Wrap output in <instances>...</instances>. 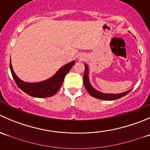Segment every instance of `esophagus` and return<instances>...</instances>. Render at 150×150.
Listing matches in <instances>:
<instances>
[{
	"mask_svg": "<svg viewBox=\"0 0 150 150\" xmlns=\"http://www.w3.org/2000/svg\"><path fill=\"white\" fill-rule=\"evenodd\" d=\"M85 58H86V56H84V55H81V57H79V59L81 60V61H83V60L85 59Z\"/></svg>",
	"mask_w": 150,
	"mask_h": 150,
	"instance_id": "34e87169",
	"label": "esophagus"
}]
</instances>
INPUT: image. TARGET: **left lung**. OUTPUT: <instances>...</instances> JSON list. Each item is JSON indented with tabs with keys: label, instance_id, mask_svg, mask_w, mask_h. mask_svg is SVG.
<instances>
[{
	"label": "left lung",
	"instance_id": "obj_1",
	"mask_svg": "<svg viewBox=\"0 0 150 150\" xmlns=\"http://www.w3.org/2000/svg\"><path fill=\"white\" fill-rule=\"evenodd\" d=\"M83 83L85 88H86V89L87 90V91L88 92V93L91 96H93V97L96 98V99H102V100H115V99H120V98L122 97V96H125V95L128 94L131 91V90H128L125 92H122L121 93H117V94H115V93H104L99 91L96 89H95L90 83V81H89L88 78V67L86 64H85Z\"/></svg>",
	"mask_w": 150,
	"mask_h": 150
}]
</instances>
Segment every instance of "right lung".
Here are the masks:
<instances>
[{"mask_svg":"<svg viewBox=\"0 0 150 150\" xmlns=\"http://www.w3.org/2000/svg\"><path fill=\"white\" fill-rule=\"evenodd\" d=\"M75 61H72L65 64L60 68L51 78L38 83H28L19 79L13 72L11 60L10 69L15 83L21 90L33 97L46 98L54 96L58 91L64 81V77L75 64Z\"/></svg>","mask_w":150,"mask_h":150,"instance_id":"add662e5","label":"right lung"}]
</instances>
